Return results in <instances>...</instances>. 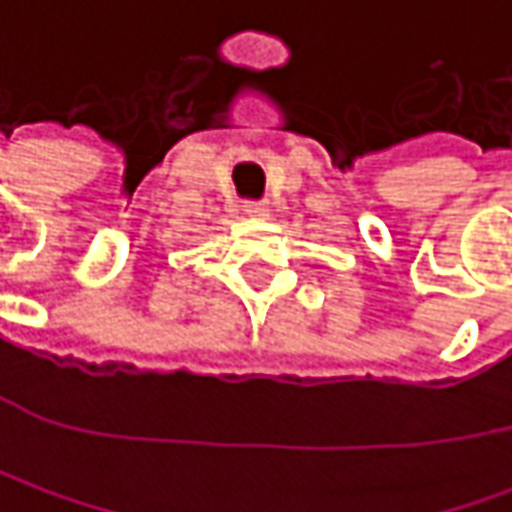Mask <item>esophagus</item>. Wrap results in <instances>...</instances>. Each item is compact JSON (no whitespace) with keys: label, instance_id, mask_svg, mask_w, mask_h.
<instances>
[{"label":"esophagus","instance_id":"esophagus-1","mask_svg":"<svg viewBox=\"0 0 512 512\" xmlns=\"http://www.w3.org/2000/svg\"><path fill=\"white\" fill-rule=\"evenodd\" d=\"M245 210L253 216V219H265L267 216V205L265 202H247Z\"/></svg>","mask_w":512,"mask_h":512}]
</instances>
